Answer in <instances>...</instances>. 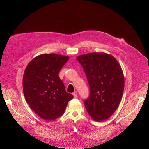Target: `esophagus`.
Returning a JSON list of instances; mask_svg holds the SVG:
<instances>
[{"label":"esophagus","mask_w":149,"mask_h":149,"mask_svg":"<svg viewBox=\"0 0 149 149\" xmlns=\"http://www.w3.org/2000/svg\"><path fill=\"white\" fill-rule=\"evenodd\" d=\"M72 94H73L74 97H77V91H74V92H73Z\"/></svg>","instance_id":"esophagus-1"}]
</instances>
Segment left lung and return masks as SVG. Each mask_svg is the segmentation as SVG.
Returning a JSON list of instances; mask_svg holds the SVG:
<instances>
[{
    "mask_svg": "<svg viewBox=\"0 0 149 149\" xmlns=\"http://www.w3.org/2000/svg\"><path fill=\"white\" fill-rule=\"evenodd\" d=\"M76 59L89 85L86 110L95 121L106 120L116 110L122 97L125 79L121 66L113 56L104 53H88Z\"/></svg>",
    "mask_w": 149,
    "mask_h": 149,
    "instance_id": "8db88e82",
    "label": "left lung"
}]
</instances>
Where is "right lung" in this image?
<instances>
[{
  "mask_svg": "<svg viewBox=\"0 0 149 149\" xmlns=\"http://www.w3.org/2000/svg\"><path fill=\"white\" fill-rule=\"evenodd\" d=\"M69 57L44 54L32 60L23 77L24 97L30 108L41 118L54 120L63 115L73 96L66 92L59 72Z\"/></svg>",
  "mask_w": 149,
  "mask_h": 149,
  "instance_id": "obj_1",
  "label": "right lung"
}]
</instances>
